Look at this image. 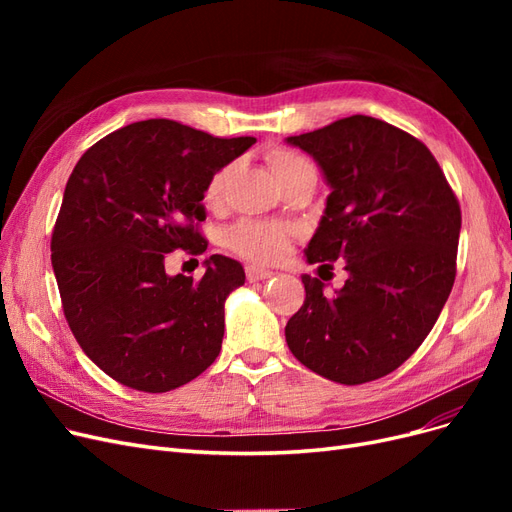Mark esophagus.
<instances>
[{"label": "esophagus", "instance_id": "esophagus-1", "mask_svg": "<svg viewBox=\"0 0 512 512\" xmlns=\"http://www.w3.org/2000/svg\"><path fill=\"white\" fill-rule=\"evenodd\" d=\"M245 275H247V280H250V282H260V280H269V277H273L275 273L269 271V269L256 267V265H247Z\"/></svg>", "mask_w": 512, "mask_h": 512}]
</instances>
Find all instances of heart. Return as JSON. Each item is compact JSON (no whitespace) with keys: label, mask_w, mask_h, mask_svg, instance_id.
I'll return each instance as SVG.
<instances>
[{"label":"heart","mask_w":512,"mask_h":512,"mask_svg":"<svg viewBox=\"0 0 512 512\" xmlns=\"http://www.w3.org/2000/svg\"><path fill=\"white\" fill-rule=\"evenodd\" d=\"M267 162L282 185L297 177L305 170H316L303 153L288 147H273L267 151ZM232 175V164H224L213 170L205 185V205L218 207ZM294 230L286 224L262 222V220H241L228 230L226 243L232 252L254 262H275L286 256Z\"/></svg>","instance_id":"heart-1"}]
</instances>
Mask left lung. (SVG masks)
<instances>
[{"instance_id": "left-lung-1", "label": "left lung", "mask_w": 512, "mask_h": 512, "mask_svg": "<svg viewBox=\"0 0 512 512\" xmlns=\"http://www.w3.org/2000/svg\"><path fill=\"white\" fill-rule=\"evenodd\" d=\"M286 141L331 185L307 262L322 271L346 260L348 271L333 297L301 275L305 301L286 324L288 348L327 380H378L423 344L453 290L459 200L431 151L376 117H344Z\"/></svg>"}]
</instances>
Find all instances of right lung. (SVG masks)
<instances>
[{"mask_svg": "<svg viewBox=\"0 0 512 512\" xmlns=\"http://www.w3.org/2000/svg\"><path fill=\"white\" fill-rule=\"evenodd\" d=\"M254 136L220 138L170 119L115 130L76 162L51 237L68 327L106 376L166 393L215 361L237 260L213 254L200 280L164 271L166 254H203V194Z\"/></svg>", "mask_w": 512, "mask_h": 512, "instance_id": "1", "label": "right lung"}]
</instances>
